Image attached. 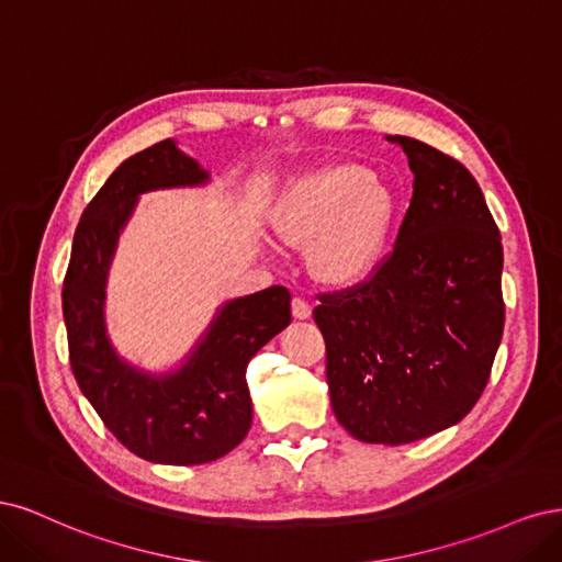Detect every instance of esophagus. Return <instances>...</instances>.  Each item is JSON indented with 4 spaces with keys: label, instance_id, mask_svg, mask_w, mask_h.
Here are the masks:
<instances>
[{
    "label": "esophagus",
    "instance_id": "obj_1",
    "mask_svg": "<svg viewBox=\"0 0 562 562\" xmlns=\"http://www.w3.org/2000/svg\"><path fill=\"white\" fill-rule=\"evenodd\" d=\"M311 305H307V301L305 299H301V296H296V299H292V315L296 317V319H307L311 317Z\"/></svg>",
    "mask_w": 562,
    "mask_h": 562
}]
</instances>
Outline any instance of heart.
Instances as JSON below:
<instances>
[{
    "mask_svg": "<svg viewBox=\"0 0 562 562\" xmlns=\"http://www.w3.org/2000/svg\"><path fill=\"white\" fill-rule=\"evenodd\" d=\"M394 220L392 187L359 162H334L294 179L268 214L284 245L303 247L313 239V270L338 284L361 280L380 263Z\"/></svg>",
    "mask_w": 562,
    "mask_h": 562,
    "instance_id": "obj_1",
    "label": "heart"
}]
</instances>
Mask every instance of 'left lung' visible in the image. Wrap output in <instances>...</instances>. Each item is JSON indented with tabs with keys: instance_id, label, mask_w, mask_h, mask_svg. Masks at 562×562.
I'll return each instance as SVG.
<instances>
[{
	"instance_id": "1",
	"label": "left lung",
	"mask_w": 562,
	"mask_h": 562,
	"mask_svg": "<svg viewBox=\"0 0 562 562\" xmlns=\"http://www.w3.org/2000/svg\"><path fill=\"white\" fill-rule=\"evenodd\" d=\"M415 175L392 255L361 284L319 294L327 383L355 439L400 446L460 423L504 329L502 238L476 179L429 144L390 135Z\"/></svg>"
}]
</instances>
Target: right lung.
<instances>
[{"label": "right lung", "instance_id": "add662e5", "mask_svg": "<svg viewBox=\"0 0 562 562\" xmlns=\"http://www.w3.org/2000/svg\"><path fill=\"white\" fill-rule=\"evenodd\" d=\"M207 182L210 172L172 139L123 160L81 214L63 282L69 364L83 396L125 448L156 464H205L247 437V364L292 322V294L268 286L226 301L182 367L168 373L133 367L114 350L104 324V286L137 198Z\"/></svg>", "mask_w": 562, "mask_h": 562}]
</instances>
